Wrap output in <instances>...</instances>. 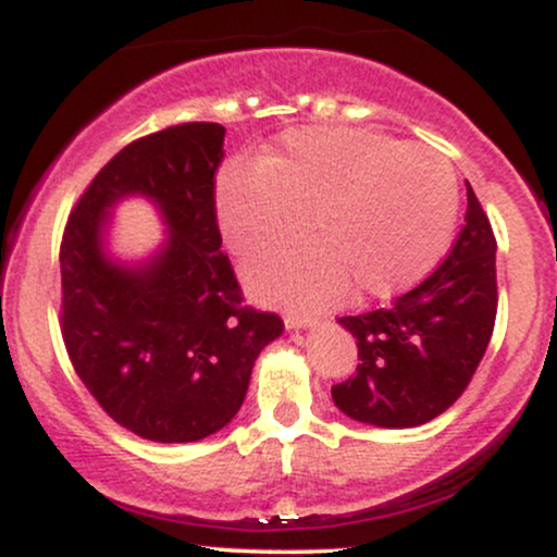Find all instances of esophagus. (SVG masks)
<instances>
[{
  "label": "esophagus",
  "instance_id": "34e87169",
  "mask_svg": "<svg viewBox=\"0 0 557 557\" xmlns=\"http://www.w3.org/2000/svg\"><path fill=\"white\" fill-rule=\"evenodd\" d=\"M317 319L306 311H287L285 314V327L287 330H306V327H314Z\"/></svg>",
  "mask_w": 557,
  "mask_h": 557
}]
</instances>
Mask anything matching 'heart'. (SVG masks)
Here are the masks:
<instances>
[{
	"instance_id": "1",
	"label": "heart",
	"mask_w": 557,
	"mask_h": 557,
	"mask_svg": "<svg viewBox=\"0 0 557 557\" xmlns=\"http://www.w3.org/2000/svg\"><path fill=\"white\" fill-rule=\"evenodd\" d=\"M227 251L253 261L298 235L296 251L259 261L248 285L267 300L324 306L389 298L437 264L458 216L453 164L421 144L367 127H296L216 185Z\"/></svg>"
}]
</instances>
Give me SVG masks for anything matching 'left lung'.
I'll use <instances>...</instances> for the list:
<instances>
[{
	"label": "left lung",
	"mask_w": 557,
	"mask_h": 557,
	"mask_svg": "<svg viewBox=\"0 0 557 557\" xmlns=\"http://www.w3.org/2000/svg\"><path fill=\"white\" fill-rule=\"evenodd\" d=\"M466 201V225L424 283L387 309L337 319L361 359L350 380L332 387L345 417L387 430L426 424L474 376L495 327L497 243L469 183Z\"/></svg>",
	"instance_id": "1"
}]
</instances>
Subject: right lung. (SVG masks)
<instances>
[{
	"mask_svg": "<svg viewBox=\"0 0 557 557\" xmlns=\"http://www.w3.org/2000/svg\"><path fill=\"white\" fill-rule=\"evenodd\" d=\"M225 127L183 123L114 154L70 214L60 248L62 337L88 393L154 443H196L240 411L253 361L283 319L243 306L220 251L214 172ZM151 200L169 235L144 262L106 248L113 207Z\"/></svg>",
	"mask_w": 557,
	"mask_h": 557,
	"instance_id": "right-lung-1",
	"label": "right lung"
}]
</instances>
